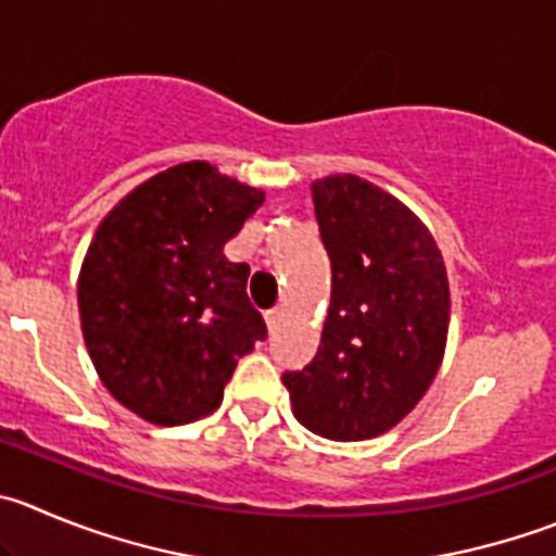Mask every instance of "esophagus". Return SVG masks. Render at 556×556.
Here are the masks:
<instances>
[{"label": "esophagus", "instance_id": "esophagus-1", "mask_svg": "<svg viewBox=\"0 0 556 556\" xmlns=\"http://www.w3.org/2000/svg\"><path fill=\"white\" fill-rule=\"evenodd\" d=\"M281 314H283L281 308H273V311H267V314H264V321H267L269 332H275V327H278V321H281Z\"/></svg>", "mask_w": 556, "mask_h": 556}]
</instances>
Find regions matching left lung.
<instances>
[{
  "mask_svg": "<svg viewBox=\"0 0 556 556\" xmlns=\"http://www.w3.org/2000/svg\"><path fill=\"white\" fill-rule=\"evenodd\" d=\"M332 289L319 352L283 374L292 412L336 442L374 440L404 420L440 371L451 289L431 231L354 174L311 185Z\"/></svg>",
  "mask_w": 556,
  "mask_h": 556,
  "instance_id": "left-lung-1",
  "label": "left lung"
}]
</instances>
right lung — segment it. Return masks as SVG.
I'll return each mask as SVG.
<instances>
[{"label":"right lung","instance_id":"obj_1","mask_svg":"<svg viewBox=\"0 0 556 556\" xmlns=\"http://www.w3.org/2000/svg\"><path fill=\"white\" fill-rule=\"evenodd\" d=\"M264 190L204 161L130 190L94 231L78 275L84 343L100 382L155 426H185L224 401L237 361L267 338L248 264L224 245Z\"/></svg>","mask_w":556,"mask_h":556}]
</instances>
